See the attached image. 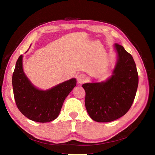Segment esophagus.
<instances>
[{
	"label": "esophagus",
	"instance_id": "obj_1",
	"mask_svg": "<svg viewBox=\"0 0 155 155\" xmlns=\"http://www.w3.org/2000/svg\"><path fill=\"white\" fill-rule=\"evenodd\" d=\"M77 80L78 82L80 84H82L83 83H85L87 80V78L85 77V76L84 74H80L77 77Z\"/></svg>",
	"mask_w": 155,
	"mask_h": 155
}]
</instances>
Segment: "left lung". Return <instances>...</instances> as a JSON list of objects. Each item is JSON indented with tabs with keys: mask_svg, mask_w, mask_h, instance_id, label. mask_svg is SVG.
<instances>
[{
	"mask_svg": "<svg viewBox=\"0 0 155 155\" xmlns=\"http://www.w3.org/2000/svg\"><path fill=\"white\" fill-rule=\"evenodd\" d=\"M114 47L118 59L112 77L105 82L82 85L88 114L97 122H110L125 115L133 105L138 85L132 55L118 43Z\"/></svg>",
	"mask_w": 155,
	"mask_h": 155,
	"instance_id": "8db88e82",
	"label": "left lung"
}]
</instances>
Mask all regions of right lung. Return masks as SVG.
Segmentation results:
<instances>
[{"label": "right lung", "mask_w": 155, "mask_h": 155, "mask_svg": "<svg viewBox=\"0 0 155 155\" xmlns=\"http://www.w3.org/2000/svg\"><path fill=\"white\" fill-rule=\"evenodd\" d=\"M12 85L15 104L21 113L32 121L46 123L58 118L65 98L76 85V79H71L48 91H40L25 76L21 55L13 73Z\"/></svg>", "instance_id": "right-lung-1"}]
</instances>
